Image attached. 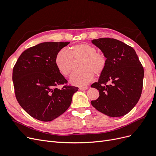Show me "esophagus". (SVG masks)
<instances>
[{
    "label": "esophagus",
    "instance_id": "1",
    "mask_svg": "<svg viewBox=\"0 0 156 156\" xmlns=\"http://www.w3.org/2000/svg\"><path fill=\"white\" fill-rule=\"evenodd\" d=\"M88 88V87H84L79 88V90H87Z\"/></svg>",
    "mask_w": 156,
    "mask_h": 156
}]
</instances>
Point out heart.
<instances>
[{
    "instance_id": "obj_1",
    "label": "heart",
    "mask_w": 156,
    "mask_h": 156,
    "mask_svg": "<svg viewBox=\"0 0 156 156\" xmlns=\"http://www.w3.org/2000/svg\"><path fill=\"white\" fill-rule=\"evenodd\" d=\"M80 60L79 68L71 77L70 81L77 86H84L93 79L94 75H100L104 72L106 58L104 55L97 52V49L88 44H79L72 46L69 53L62 49L56 54L55 64L60 73L69 76L75 68V62Z\"/></svg>"
}]
</instances>
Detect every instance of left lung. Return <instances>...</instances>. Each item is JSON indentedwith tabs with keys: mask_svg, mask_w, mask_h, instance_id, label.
<instances>
[{
	"mask_svg": "<svg viewBox=\"0 0 156 156\" xmlns=\"http://www.w3.org/2000/svg\"><path fill=\"white\" fill-rule=\"evenodd\" d=\"M92 43L106 58L104 72L91 87L100 96L92 105L111 117L124 116L133 108L142 93L144 69L135 51L124 42L113 38H99Z\"/></svg>",
	"mask_w": 156,
	"mask_h": 156,
	"instance_id": "left-lung-1",
	"label": "left lung"
}]
</instances>
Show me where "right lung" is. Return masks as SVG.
Segmentation results:
<instances>
[{"label":"right lung","instance_id":"right-lung-1","mask_svg":"<svg viewBox=\"0 0 156 156\" xmlns=\"http://www.w3.org/2000/svg\"><path fill=\"white\" fill-rule=\"evenodd\" d=\"M69 42H44L23 52L13 69L16 97L21 107L34 119L50 122L71 105L78 88L67 83L55 64L58 52Z\"/></svg>","mask_w":156,"mask_h":156}]
</instances>
